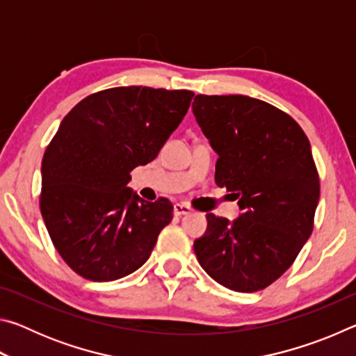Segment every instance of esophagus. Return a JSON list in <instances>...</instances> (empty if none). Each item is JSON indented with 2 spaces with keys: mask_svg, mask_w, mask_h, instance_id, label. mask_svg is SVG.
<instances>
[{
  "mask_svg": "<svg viewBox=\"0 0 356 356\" xmlns=\"http://www.w3.org/2000/svg\"><path fill=\"white\" fill-rule=\"evenodd\" d=\"M172 212L176 216H182V215H188L191 212L190 206H185V204H174Z\"/></svg>",
  "mask_w": 356,
  "mask_h": 356,
  "instance_id": "1",
  "label": "esophagus"
}]
</instances>
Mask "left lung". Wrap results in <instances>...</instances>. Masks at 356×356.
<instances>
[{
    "mask_svg": "<svg viewBox=\"0 0 356 356\" xmlns=\"http://www.w3.org/2000/svg\"><path fill=\"white\" fill-rule=\"evenodd\" d=\"M193 114L218 154L215 182L242 213H207L196 257L218 284L256 292L293 264L314 227L321 182L308 136L267 102L248 95H196Z\"/></svg>",
    "mask_w": 356,
    "mask_h": 356,
    "instance_id": "obj_1",
    "label": "left lung"
}]
</instances>
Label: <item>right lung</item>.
I'll return each instance as SVG.
<instances>
[{
	"mask_svg": "<svg viewBox=\"0 0 356 356\" xmlns=\"http://www.w3.org/2000/svg\"><path fill=\"white\" fill-rule=\"evenodd\" d=\"M193 95L111 88L63 119L42 160L40 212L55 248L83 278L104 282L134 273L171 222L166 197L147 202L127 184L136 166L159 155Z\"/></svg>",
	"mask_w": 356,
	"mask_h": 356,
	"instance_id": "right-lung-1",
	"label": "right lung"
}]
</instances>
